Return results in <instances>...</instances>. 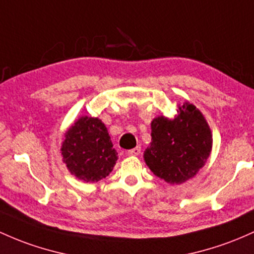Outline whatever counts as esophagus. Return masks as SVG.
<instances>
[{
  "label": "esophagus",
  "mask_w": 254,
  "mask_h": 254,
  "mask_svg": "<svg viewBox=\"0 0 254 254\" xmlns=\"http://www.w3.org/2000/svg\"><path fill=\"white\" fill-rule=\"evenodd\" d=\"M141 154V147L140 146H137V147H135V148H132V149H130V150H127V155H140Z\"/></svg>",
  "instance_id": "34e87169"
}]
</instances>
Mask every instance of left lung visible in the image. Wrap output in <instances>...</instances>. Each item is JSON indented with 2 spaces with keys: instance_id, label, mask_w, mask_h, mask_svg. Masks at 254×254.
I'll return each instance as SVG.
<instances>
[{
  "instance_id": "8db88e82",
  "label": "left lung",
  "mask_w": 254,
  "mask_h": 254,
  "mask_svg": "<svg viewBox=\"0 0 254 254\" xmlns=\"http://www.w3.org/2000/svg\"><path fill=\"white\" fill-rule=\"evenodd\" d=\"M152 141L144 150L150 171L170 185L193 178L212 150V132L204 114L190 102L177 105V116H159L150 123Z\"/></svg>"
}]
</instances>
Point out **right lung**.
Returning <instances> with one entry per match:
<instances>
[{"instance_id": "add662e5", "label": "right lung", "mask_w": 254, "mask_h": 254, "mask_svg": "<svg viewBox=\"0 0 254 254\" xmlns=\"http://www.w3.org/2000/svg\"><path fill=\"white\" fill-rule=\"evenodd\" d=\"M60 150L71 175L85 183L107 177L118 159L106 125L88 116L79 117L66 130Z\"/></svg>"}]
</instances>
